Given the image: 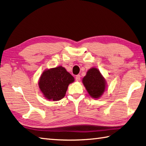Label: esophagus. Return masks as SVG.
I'll list each match as a JSON object with an SVG mask.
<instances>
[{"mask_svg": "<svg viewBox=\"0 0 146 146\" xmlns=\"http://www.w3.org/2000/svg\"><path fill=\"white\" fill-rule=\"evenodd\" d=\"M80 78H81V76H80V75H77L76 76V81L78 82L79 80H80Z\"/></svg>", "mask_w": 146, "mask_h": 146, "instance_id": "1", "label": "esophagus"}]
</instances>
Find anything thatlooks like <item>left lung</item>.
<instances>
[{
  "label": "left lung",
  "instance_id": "left-lung-1",
  "mask_svg": "<svg viewBox=\"0 0 146 146\" xmlns=\"http://www.w3.org/2000/svg\"><path fill=\"white\" fill-rule=\"evenodd\" d=\"M83 83L89 95L94 98H100L105 90V80L100 71L95 68L87 71L83 78Z\"/></svg>",
  "mask_w": 146,
  "mask_h": 146
}]
</instances>
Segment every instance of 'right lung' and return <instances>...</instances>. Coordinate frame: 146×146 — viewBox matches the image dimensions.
<instances>
[{"mask_svg": "<svg viewBox=\"0 0 146 146\" xmlns=\"http://www.w3.org/2000/svg\"><path fill=\"white\" fill-rule=\"evenodd\" d=\"M74 80L73 76L60 66L45 70L40 77L39 87L48 100L58 101L64 97L68 85Z\"/></svg>", "mask_w": 146, "mask_h": 146, "instance_id": "right-lung-1", "label": "right lung"}]
</instances>
